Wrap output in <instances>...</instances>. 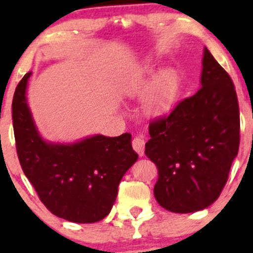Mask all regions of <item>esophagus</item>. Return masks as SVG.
I'll return each mask as SVG.
<instances>
[{
  "mask_svg": "<svg viewBox=\"0 0 253 253\" xmlns=\"http://www.w3.org/2000/svg\"><path fill=\"white\" fill-rule=\"evenodd\" d=\"M132 146L133 149L139 156L143 157L144 156V151H145V140L141 136H135L134 139L132 140Z\"/></svg>",
  "mask_w": 253,
  "mask_h": 253,
  "instance_id": "1",
  "label": "esophagus"
}]
</instances>
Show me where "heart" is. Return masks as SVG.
Masks as SVG:
<instances>
[{
    "label": "heart",
    "instance_id": "1",
    "mask_svg": "<svg viewBox=\"0 0 253 253\" xmlns=\"http://www.w3.org/2000/svg\"><path fill=\"white\" fill-rule=\"evenodd\" d=\"M153 72L152 65L146 64L139 71L133 74L125 83L124 91L128 96L141 95L150 83ZM177 92V76L172 70H164L153 80L149 89L145 92L144 107L147 113L153 115L163 114L170 108Z\"/></svg>",
    "mask_w": 253,
    "mask_h": 253
}]
</instances>
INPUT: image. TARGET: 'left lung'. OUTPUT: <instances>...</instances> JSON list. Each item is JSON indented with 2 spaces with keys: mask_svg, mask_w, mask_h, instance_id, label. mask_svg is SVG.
<instances>
[{
  "mask_svg": "<svg viewBox=\"0 0 253 253\" xmlns=\"http://www.w3.org/2000/svg\"><path fill=\"white\" fill-rule=\"evenodd\" d=\"M200 83L195 95L150 124L145 145L158 168L157 202L173 213H194L216 201L239 150L236 89L207 47Z\"/></svg>",
  "mask_w": 253,
  "mask_h": 253,
  "instance_id": "1",
  "label": "left lung"
}]
</instances>
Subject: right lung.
Listing matches in <instances>:
<instances>
[{"label":"right lung","instance_id":"right-lung-1","mask_svg":"<svg viewBox=\"0 0 253 253\" xmlns=\"http://www.w3.org/2000/svg\"><path fill=\"white\" fill-rule=\"evenodd\" d=\"M31 75L17 84L11 104L22 170L52 214L77 223L100 221L114 205L121 178L138 159L132 135L96 134L71 144L43 140L26 97Z\"/></svg>","mask_w":253,"mask_h":253}]
</instances>
